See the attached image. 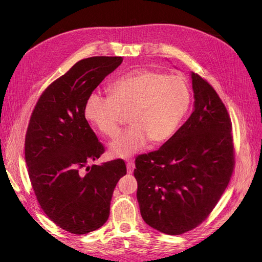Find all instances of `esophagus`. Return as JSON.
Wrapping results in <instances>:
<instances>
[{"instance_id": "1", "label": "esophagus", "mask_w": 262, "mask_h": 262, "mask_svg": "<svg viewBox=\"0 0 262 262\" xmlns=\"http://www.w3.org/2000/svg\"><path fill=\"white\" fill-rule=\"evenodd\" d=\"M126 167H127V173L132 174L134 172V169H135V163L133 161H128L127 164H126Z\"/></svg>"}]
</instances>
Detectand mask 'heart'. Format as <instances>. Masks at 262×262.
Masks as SVG:
<instances>
[{
    "mask_svg": "<svg viewBox=\"0 0 262 262\" xmlns=\"http://www.w3.org/2000/svg\"><path fill=\"white\" fill-rule=\"evenodd\" d=\"M110 96L89 94L85 116L102 134L119 133L122 114H128L130 127L109 144L114 157L127 158L140 152L148 140L152 144L168 141L180 127L191 93L184 78L138 69L115 80Z\"/></svg>",
    "mask_w": 262,
    "mask_h": 262,
    "instance_id": "1",
    "label": "heart"
}]
</instances>
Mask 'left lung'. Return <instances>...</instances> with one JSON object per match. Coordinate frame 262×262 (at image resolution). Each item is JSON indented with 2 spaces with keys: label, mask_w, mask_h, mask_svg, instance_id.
Masks as SVG:
<instances>
[{
  "label": "left lung",
  "mask_w": 262,
  "mask_h": 262,
  "mask_svg": "<svg viewBox=\"0 0 262 262\" xmlns=\"http://www.w3.org/2000/svg\"><path fill=\"white\" fill-rule=\"evenodd\" d=\"M193 112L157 150L136 158L137 200L144 222L182 235L208 216L233 170L231 123L214 89L191 72Z\"/></svg>",
  "instance_id": "left-lung-1"
}]
</instances>
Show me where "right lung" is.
<instances>
[{"label": "right lung", "mask_w": 262, "mask_h": 262, "mask_svg": "<svg viewBox=\"0 0 262 262\" xmlns=\"http://www.w3.org/2000/svg\"><path fill=\"white\" fill-rule=\"evenodd\" d=\"M95 56L76 62L45 90L25 137V161L37 200L60 228L85 235L107 221L122 159L92 164L104 153L85 117L90 93L122 63Z\"/></svg>", "instance_id": "obj_1"}]
</instances>
